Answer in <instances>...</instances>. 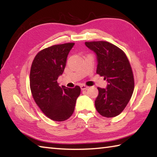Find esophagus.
I'll return each mask as SVG.
<instances>
[{
  "label": "esophagus",
  "instance_id": "obj_1",
  "mask_svg": "<svg viewBox=\"0 0 157 157\" xmlns=\"http://www.w3.org/2000/svg\"><path fill=\"white\" fill-rule=\"evenodd\" d=\"M80 88H81V89L82 90V91H84V90H86V89H88L89 87L87 86H86V85L82 84V85H81V86H80Z\"/></svg>",
  "mask_w": 157,
  "mask_h": 157
}]
</instances>
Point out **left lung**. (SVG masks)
<instances>
[{
    "mask_svg": "<svg viewBox=\"0 0 157 157\" xmlns=\"http://www.w3.org/2000/svg\"><path fill=\"white\" fill-rule=\"evenodd\" d=\"M85 45L96 55V73L107 82L105 89L98 88L95 108L102 116L115 117L124 110L134 91V76L129 60L123 50L107 41L85 42Z\"/></svg>",
    "mask_w": 157,
    "mask_h": 157,
    "instance_id": "8db88e82",
    "label": "left lung"
}]
</instances>
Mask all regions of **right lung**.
<instances>
[{
    "label": "right lung",
    "instance_id": "add662e5",
    "mask_svg": "<svg viewBox=\"0 0 157 157\" xmlns=\"http://www.w3.org/2000/svg\"><path fill=\"white\" fill-rule=\"evenodd\" d=\"M75 44L55 45L42 50L32 63L30 85L33 97L45 115L63 121L72 116L80 87H60L57 79L64 71L66 59Z\"/></svg>",
    "mask_w": 157,
    "mask_h": 157
}]
</instances>
